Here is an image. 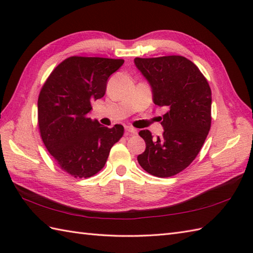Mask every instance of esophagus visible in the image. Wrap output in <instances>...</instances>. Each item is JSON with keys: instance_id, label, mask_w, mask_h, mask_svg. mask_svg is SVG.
Returning a JSON list of instances; mask_svg holds the SVG:
<instances>
[{"instance_id": "1", "label": "esophagus", "mask_w": 253, "mask_h": 253, "mask_svg": "<svg viewBox=\"0 0 253 253\" xmlns=\"http://www.w3.org/2000/svg\"><path fill=\"white\" fill-rule=\"evenodd\" d=\"M125 130H126L127 132L131 133V135H136V133H137V129H135V128H132V127H130V126H126V127H125Z\"/></svg>"}]
</instances>
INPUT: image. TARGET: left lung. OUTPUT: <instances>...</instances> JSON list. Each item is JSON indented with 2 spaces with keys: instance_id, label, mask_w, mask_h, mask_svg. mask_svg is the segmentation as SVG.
<instances>
[{
  "instance_id": "8db88e82",
  "label": "left lung",
  "mask_w": 253,
  "mask_h": 253,
  "mask_svg": "<svg viewBox=\"0 0 253 253\" xmlns=\"http://www.w3.org/2000/svg\"><path fill=\"white\" fill-rule=\"evenodd\" d=\"M135 65L151 85L154 104L168 109L161 123L162 136L154 139L148 129L139 131L146 150L138 162L153 176H174L190 165L206 141L211 128V89L184 56L136 57Z\"/></svg>"
}]
</instances>
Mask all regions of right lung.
I'll return each instance as SVG.
<instances>
[{"label": "right lung", "instance_id": "right-lung-1", "mask_svg": "<svg viewBox=\"0 0 253 253\" xmlns=\"http://www.w3.org/2000/svg\"><path fill=\"white\" fill-rule=\"evenodd\" d=\"M124 60L71 56L54 68L38 99V125L45 148L66 173L88 178L106 163L124 127L88 117L91 102L105 94L107 79Z\"/></svg>", "mask_w": 253, "mask_h": 253}]
</instances>
